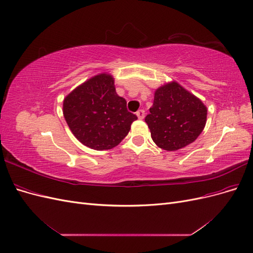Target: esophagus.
Segmentation results:
<instances>
[{"label": "esophagus", "mask_w": 253, "mask_h": 253, "mask_svg": "<svg viewBox=\"0 0 253 253\" xmlns=\"http://www.w3.org/2000/svg\"><path fill=\"white\" fill-rule=\"evenodd\" d=\"M136 115L139 119H143L144 118V111L143 110H138L136 112Z\"/></svg>", "instance_id": "1"}]
</instances>
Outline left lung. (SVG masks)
<instances>
[{
    "label": "left lung",
    "instance_id": "1",
    "mask_svg": "<svg viewBox=\"0 0 253 253\" xmlns=\"http://www.w3.org/2000/svg\"><path fill=\"white\" fill-rule=\"evenodd\" d=\"M206 119L204 103L176 82L156 89L150 114L144 118L153 141L167 151L192 143L203 132Z\"/></svg>",
    "mask_w": 253,
    "mask_h": 253
}]
</instances>
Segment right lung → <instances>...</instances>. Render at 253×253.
Here are the masks:
<instances>
[{
    "label": "right lung",
    "mask_w": 253,
    "mask_h": 253,
    "mask_svg": "<svg viewBox=\"0 0 253 253\" xmlns=\"http://www.w3.org/2000/svg\"><path fill=\"white\" fill-rule=\"evenodd\" d=\"M64 118L81 143L97 151L110 150L127 135L136 115L116 94L111 75L101 74L75 88L63 102Z\"/></svg>",
    "instance_id": "add662e5"
}]
</instances>
